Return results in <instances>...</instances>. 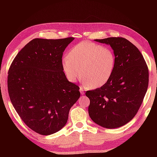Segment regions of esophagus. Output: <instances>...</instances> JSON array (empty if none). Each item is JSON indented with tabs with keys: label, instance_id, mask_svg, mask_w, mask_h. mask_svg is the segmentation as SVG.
Listing matches in <instances>:
<instances>
[{
	"label": "esophagus",
	"instance_id": "obj_1",
	"mask_svg": "<svg viewBox=\"0 0 157 157\" xmlns=\"http://www.w3.org/2000/svg\"><path fill=\"white\" fill-rule=\"evenodd\" d=\"M79 91H80V93H81V94H82V95H84V89L82 88V86H80V88H79Z\"/></svg>",
	"mask_w": 157,
	"mask_h": 157
}]
</instances>
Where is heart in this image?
<instances>
[{"instance_id": "b5f03b06", "label": "heart", "mask_w": 157, "mask_h": 157, "mask_svg": "<svg viewBox=\"0 0 157 157\" xmlns=\"http://www.w3.org/2000/svg\"><path fill=\"white\" fill-rule=\"evenodd\" d=\"M116 64L113 50L92 42L82 41L74 46L69 56L62 59L63 69L69 80L76 82L84 77V82L98 88L109 81Z\"/></svg>"}]
</instances>
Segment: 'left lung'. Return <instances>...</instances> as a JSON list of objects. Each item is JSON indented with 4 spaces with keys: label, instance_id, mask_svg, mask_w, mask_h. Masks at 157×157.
I'll list each match as a JSON object with an SVG mask.
<instances>
[{
    "label": "left lung",
    "instance_id": "8db88e82",
    "mask_svg": "<svg viewBox=\"0 0 157 157\" xmlns=\"http://www.w3.org/2000/svg\"><path fill=\"white\" fill-rule=\"evenodd\" d=\"M95 41L110 45L116 64L109 81L100 88L87 91L89 114L100 126L113 129L134 118L141 105L149 82L148 68L139 50L123 37Z\"/></svg>",
    "mask_w": 157,
    "mask_h": 157
}]
</instances>
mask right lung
<instances>
[{"instance_id": "obj_1", "label": "right lung", "mask_w": 157, "mask_h": 157, "mask_svg": "<svg viewBox=\"0 0 157 157\" xmlns=\"http://www.w3.org/2000/svg\"><path fill=\"white\" fill-rule=\"evenodd\" d=\"M73 37L34 39L21 49L8 71L10 100L21 120L33 131L50 135L67 123L80 93L63 73V52Z\"/></svg>"}]
</instances>
